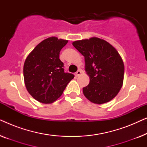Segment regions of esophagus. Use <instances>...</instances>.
<instances>
[{
	"label": "esophagus",
	"mask_w": 147,
	"mask_h": 147,
	"mask_svg": "<svg viewBox=\"0 0 147 147\" xmlns=\"http://www.w3.org/2000/svg\"><path fill=\"white\" fill-rule=\"evenodd\" d=\"M82 73V70H81V69H79V70H78L77 71H76V76H79L81 75Z\"/></svg>",
	"instance_id": "1"
}]
</instances>
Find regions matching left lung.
Masks as SVG:
<instances>
[{
    "label": "left lung",
    "mask_w": 147,
    "mask_h": 147,
    "mask_svg": "<svg viewBox=\"0 0 147 147\" xmlns=\"http://www.w3.org/2000/svg\"><path fill=\"white\" fill-rule=\"evenodd\" d=\"M72 45L84 56L85 70L90 77L89 84L83 88L84 96L94 104L110 102L123 84L124 65L117 50L95 37L74 41Z\"/></svg>",
    "instance_id": "left-lung-1"
}]
</instances>
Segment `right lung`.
I'll list each match as a JSON object with an SVG mask.
<instances>
[{
	"label": "right lung",
	"instance_id": "1",
	"mask_svg": "<svg viewBox=\"0 0 147 147\" xmlns=\"http://www.w3.org/2000/svg\"><path fill=\"white\" fill-rule=\"evenodd\" d=\"M67 40L55 37L39 43L26 58L23 66L24 81L32 97L43 104L55 102L74 78L64 72L59 52Z\"/></svg>",
	"mask_w": 147,
	"mask_h": 147
}]
</instances>
